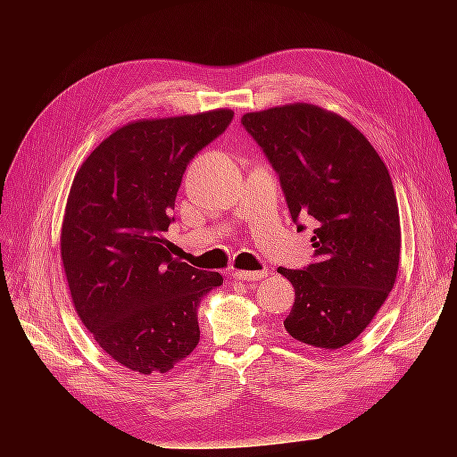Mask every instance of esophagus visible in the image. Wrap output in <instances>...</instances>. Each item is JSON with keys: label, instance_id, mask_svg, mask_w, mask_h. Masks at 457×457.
<instances>
[{"label": "esophagus", "instance_id": "esophagus-1", "mask_svg": "<svg viewBox=\"0 0 457 457\" xmlns=\"http://www.w3.org/2000/svg\"><path fill=\"white\" fill-rule=\"evenodd\" d=\"M267 274H269L267 270H257V272H252V270H232V278L242 280V282H255V280L265 278Z\"/></svg>", "mask_w": 457, "mask_h": 457}]
</instances>
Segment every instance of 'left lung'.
Returning a JSON list of instances; mask_svg holds the SVG:
<instances>
[{
    "label": "left lung",
    "instance_id": "8db88e82",
    "mask_svg": "<svg viewBox=\"0 0 457 457\" xmlns=\"http://www.w3.org/2000/svg\"><path fill=\"white\" fill-rule=\"evenodd\" d=\"M242 123L278 173L292 219L316 223V261L303 270L278 269L295 289L284 328L311 347L341 349L368 328L396 280L400 217L391 175L351 121L316 104L247 112Z\"/></svg>",
    "mask_w": 457,
    "mask_h": 457
}]
</instances>
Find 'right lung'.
I'll return each instance as SVG.
<instances>
[{"label": "right lung", "instance_id": "right-lung-1", "mask_svg": "<svg viewBox=\"0 0 457 457\" xmlns=\"http://www.w3.org/2000/svg\"><path fill=\"white\" fill-rule=\"evenodd\" d=\"M232 118L217 108L131 121L79 165L68 195L61 259L74 309L110 358L143 376L196 349L200 301L223 284L173 259L163 232L188 162Z\"/></svg>", "mask_w": 457, "mask_h": 457}]
</instances>
